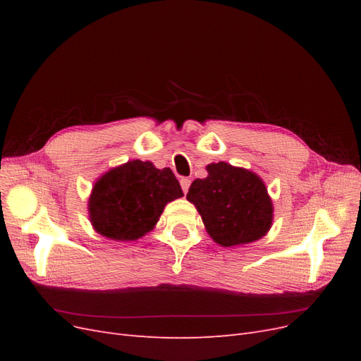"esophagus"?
Returning a JSON list of instances; mask_svg holds the SVG:
<instances>
[{
  "mask_svg": "<svg viewBox=\"0 0 361 361\" xmlns=\"http://www.w3.org/2000/svg\"><path fill=\"white\" fill-rule=\"evenodd\" d=\"M191 185V179L190 178H180V187L183 192H188V188Z\"/></svg>",
  "mask_w": 361,
  "mask_h": 361,
  "instance_id": "1",
  "label": "esophagus"
}]
</instances>
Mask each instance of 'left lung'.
Instances as JSON below:
<instances>
[{"mask_svg": "<svg viewBox=\"0 0 361 361\" xmlns=\"http://www.w3.org/2000/svg\"><path fill=\"white\" fill-rule=\"evenodd\" d=\"M206 170L207 178L191 183L187 199L214 241L233 247L264 236L272 223V203L257 174L226 162L209 164Z\"/></svg>", "mask_w": 361, "mask_h": 361, "instance_id": "8db88e82", "label": "left lung"}]
</instances>
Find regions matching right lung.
Here are the masks:
<instances>
[{
    "instance_id": "add662e5",
    "label": "right lung",
    "mask_w": 361,
    "mask_h": 361,
    "mask_svg": "<svg viewBox=\"0 0 361 361\" xmlns=\"http://www.w3.org/2000/svg\"><path fill=\"white\" fill-rule=\"evenodd\" d=\"M170 169L129 161L106 171L94 183L89 212L97 233L114 241H135L154 228L169 202L182 197Z\"/></svg>"
}]
</instances>
